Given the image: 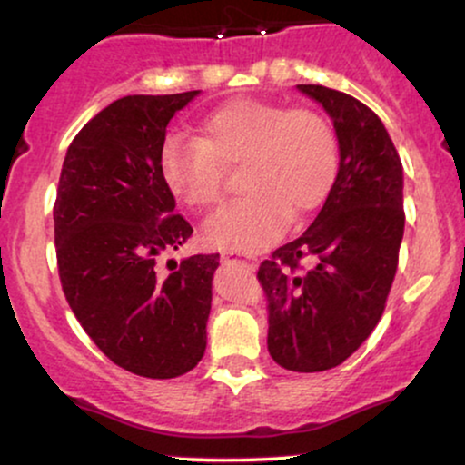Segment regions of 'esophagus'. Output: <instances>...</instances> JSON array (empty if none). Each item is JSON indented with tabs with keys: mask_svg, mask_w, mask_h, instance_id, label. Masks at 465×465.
<instances>
[{
	"mask_svg": "<svg viewBox=\"0 0 465 465\" xmlns=\"http://www.w3.org/2000/svg\"><path fill=\"white\" fill-rule=\"evenodd\" d=\"M233 255H240V253H233V251H225V253H221V258L229 260V258H233Z\"/></svg>",
	"mask_w": 465,
	"mask_h": 465,
	"instance_id": "obj_1",
	"label": "esophagus"
}]
</instances>
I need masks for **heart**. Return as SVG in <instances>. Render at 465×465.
Instances as JSON below:
<instances>
[{
    "label": "heart",
    "instance_id": "obj_1",
    "mask_svg": "<svg viewBox=\"0 0 465 465\" xmlns=\"http://www.w3.org/2000/svg\"><path fill=\"white\" fill-rule=\"evenodd\" d=\"M238 165L247 194L212 216L203 236L214 247L260 251L280 236L288 218L311 214L328 199L339 140L319 111L236 98L203 117L199 140L170 137L159 154L165 185L199 212L223 201L225 168Z\"/></svg>",
    "mask_w": 465,
    "mask_h": 465
}]
</instances>
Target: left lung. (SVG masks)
<instances>
[{"label": "left lung", "instance_id": "1", "mask_svg": "<svg viewBox=\"0 0 465 465\" xmlns=\"http://www.w3.org/2000/svg\"><path fill=\"white\" fill-rule=\"evenodd\" d=\"M297 89L332 117L339 173L312 225L275 249L258 280L269 303V354L284 370L312 373L350 359L385 312L404 233L402 162L361 100L322 84Z\"/></svg>", "mask_w": 465, "mask_h": 465}]
</instances>
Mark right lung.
I'll return each instance as SVG.
<instances>
[{"label":"right lung","mask_w":465,"mask_h":465,"mask_svg":"<svg viewBox=\"0 0 465 465\" xmlns=\"http://www.w3.org/2000/svg\"><path fill=\"white\" fill-rule=\"evenodd\" d=\"M199 92L124 95L69 143L54 203L63 292L109 361L143 378H177L205 354L218 253L159 269L192 236L162 177L165 126Z\"/></svg>","instance_id":"1"}]
</instances>
